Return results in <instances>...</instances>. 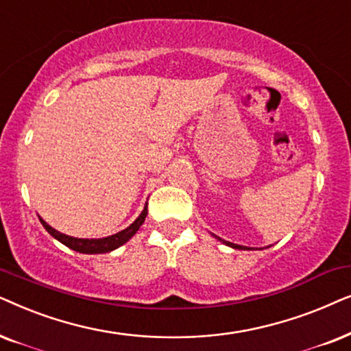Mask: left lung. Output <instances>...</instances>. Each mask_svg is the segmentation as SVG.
I'll list each match as a JSON object with an SVG mask.
<instances>
[{
    "label": "left lung",
    "mask_w": 351,
    "mask_h": 351,
    "mask_svg": "<svg viewBox=\"0 0 351 351\" xmlns=\"http://www.w3.org/2000/svg\"><path fill=\"white\" fill-rule=\"evenodd\" d=\"M213 237H217L218 241H221L223 244H226L228 247H232V249H239V250H254V249H250V247H245V245H237V244H232V242H230V241H223L221 237H218V236H215V234H212Z\"/></svg>",
    "instance_id": "obj_1"
}]
</instances>
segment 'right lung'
<instances>
[{"mask_svg": "<svg viewBox=\"0 0 351 351\" xmlns=\"http://www.w3.org/2000/svg\"><path fill=\"white\" fill-rule=\"evenodd\" d=\"M147 217V205L144 207V210L141 212V215L134 219V221L130 224L128 228L121 230L117 234L107 236V237H101V239H82V237H72L64 234V232L56 231L54 228H51L48 223L45 221L43 218H40L41 224L45 226V230L49 232L54 239H58L60 244L67 245L69 249H72L75 252H80V254H107V252H112L115 249H119L120 245H123L125 242H128L132 237L136 234V231L141 228V224L144 223V219Z\"/></svg>", "mask_w": 351, "mask_h": 351, "instance_id": "right-lung-1", "label": "right lung"}]
</instances>
